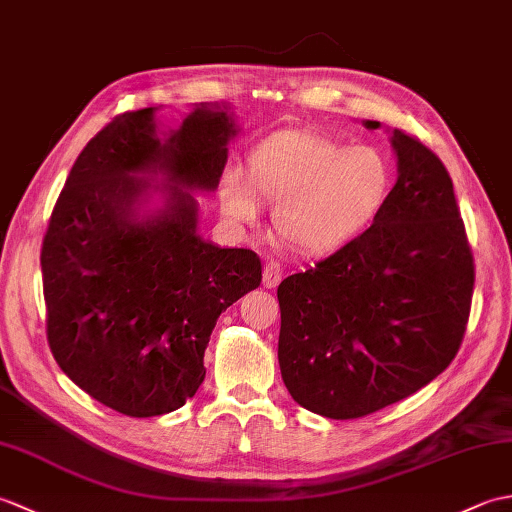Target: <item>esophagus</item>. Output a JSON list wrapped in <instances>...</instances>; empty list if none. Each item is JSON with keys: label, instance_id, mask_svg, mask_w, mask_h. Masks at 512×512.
<instances>
[{"label": "esophagus", "instance_id": "1", "mask_svg": "<svg viewBox=\"0 0 512 512\" xmlns=\"http://www.w3.org/2000/svg\"><path fill=\"white\" fill-rule=\"evenodd\" d=\"M281 275H284V268H281V264L277 262V259H268L266 266H264V275H262L264 286H266V288L279 286Z\"/></svg>", "mask_w": 512, "mask_h": 512}]
</instances>
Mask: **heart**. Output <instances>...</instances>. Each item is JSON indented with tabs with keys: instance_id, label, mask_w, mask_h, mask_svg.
Here are the masks:
<instances>
[{
	"instance_id": "1",
	"label": "heart",
	"mask_w": 512,
	"mask_h": 512,
	"mask_svg": "<svg viewBox=\"0 0 512 512\" xmlns=\"http://www.w3.org/2000/svg\"><path fill=\"white\" fill-rule=\"evenodd\" d=\"M248 165V176L237 169L226 173L224 215L255 224L262 213L258 198L273 202L279 235L306 253H330L365 233L394 187L380 151L303 129L264 138Z\"/></svg>"
}]
</instances>
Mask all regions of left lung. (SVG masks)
<instances>
[{
  "label": "left lung",
  "instance_id": "obj_1",
  "mask_svg": "<svg viewBox=\"0 0 512 512\" xmlns=\"http://www.w3.org/2000/svg\"><path fill=\"white\" fill-rule=\"evenodd\" d=\"M389 143L398 178L383 213L277 290L281 378L301 407L332 420L429 385L458 354L471 312L473 255L449 171L400 129Z\"/></svg>",
  "mask_w": 512,
  "mask_h": 512
}]
</instances>
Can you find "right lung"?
<instances>
[{
    "label": "right lung",
    "mask_w": 512,
    "mask_h": 512,
    "mask_svg": "<svg viewBox=\"0 0 512 512\" xmlns=\"http://www.w3.org/2000/svg\"><path fill=\"white\" fill-rule=\"evenodd\" d=\"M158 107L125 112L76 158L41 248L48 343L63 374L118 413L180 409L204 380L220 314L255 290L262 262L198 233L239 125L200 103L162 132Z\"/></svg>",
    "instance_id": "add662e5"
}]
</instances>
